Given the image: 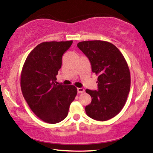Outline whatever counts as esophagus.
I'll return each instance as SVG.
<instances>
[{"instance_id":"34e87169","label":"esophagus","mask_w":153,"mask_h":153,"mask_svg":"<svg viewBox=\"0 0 153 153\" xmlns=\"http://www.w3.org/2000/svg\"><path fill=\"white\" fill-rule=\"evenodd\" d=\"M84 92V89L83 88H77V92L83 93Z\"/></svg>"}]
</instances>
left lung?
<instances>
[{"instance_id": "1", "label": "left lung", "mask_w": 153, "mask_h": 153, "mask_svg": "<svg viewBox=\"0 0 153 153\" xmlns=\"http://www.w3.org/2000/svg\"><path fill=\"white\" fill-rule=\"evenodd\" d=\"M77 47L91 63L98 75L97 90H86L92 102L85 110L87 115L97 121H107L117 115L125 105L130 89V73L120 50L102 40L83 41Z\"/></svg>"}]
</instances>
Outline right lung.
I'll list each match as a JSON object with an SVG mask.
<instances>
[{"instance_id": "obj_1", "label": "right lung", "mask_w": 153, "mask_h": 153, "mask_svg": "<svg viewBox=\"0 0 153 153\" xmlns=\"http://www.w3.org/2000/svg\"><path fill=\"white\" fill-rule=\"evenodd\" d=\"M72 43V40L40 43L30 52L23 66V96L33 113L45 122L63 121L77 94L73 85L65 86L56 82L62 56Z\"/></svg>"}]
</instances>
